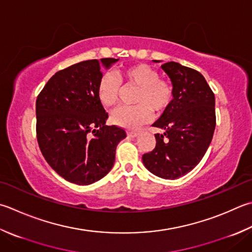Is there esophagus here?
Instances as JSON below:
<instances>
[{"label":"esophagus","instance_id":"1","mask_svg":"<svg viewBox=\"0 0 252 252\" xmlns=\"http://www.w3.org/2000/svg\"><path fill=\"white\" fill-rule=\"evenodd\" d=\"M127 135L131 136V137H135V136L139 135V132H137V131H129V132H127Z\"/></svg>","mask_w":252,"mask_h":252}]
</instances>
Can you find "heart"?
Instances as JSON below:
<instances>
[{
  "instance_id": "b5f03b06",
  "label": "heart",
  "mask_w": 252,
  "mask_h": 252,
  "mask_svg": "<svg viewBox=\"0 0 252 252\" xmlns=\"http://www.w3.org/2000/svg\"><path fill=\"white\" fill-rule=\"evenodd\" d=\"M136 87L133 101L136 105L122 106L111 113V121L117 126L136 127L150 121L153 112L164 113L174 99L171 84L159 77V73L147 64H136L120 71L119 77L112 72L103 73L97 85V95L105 107L116 106L122 95V84Z\"/></svg>"
}]
</instances>
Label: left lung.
I'll list each match as a JSON object with an SVG mask.
<instances>
[{
	"mask_svg": "<svg viewBox=\"0 0 252 252\" xmlns=\"http://www.w3.org/2000/svg\"><path fill=\"white\" fill-rule=\"evenodd\" d=\"M161 68L172 83L174 99L153 125L162 132L155 134V149L142 160L152 174L172 180L193 169L208 151L216 126L215 96L193 68L177 62L164 63Z\"/></svg>",
	"mask_w": 252,
	"mask_h": 252,
	"instance_id": "8db88e82",
	"label": "left lung"
}]
</instances>
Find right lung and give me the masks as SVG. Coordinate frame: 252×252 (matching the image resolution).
<instances>
[{"label": "right lung", "mask_w": 252, "mask_h": 252, "mask_svg": "<svg viewBox=\"0 0 252 252\" xmlns=\"http://www.w3.org/2000/svg\"><path fill=\"white\" fill-rule=\"evenodd\" d=\"M119 59L73 64L57 72L36 100L37 141L47 162L62 178L87 186L103 178L115 162L122 127L106 126L108 112L97 95L102 66Z\"/></svg>", "instance_id": "1"}]
</instances>
